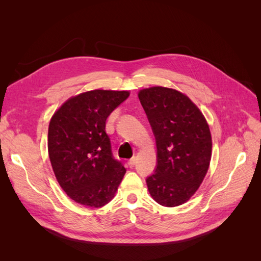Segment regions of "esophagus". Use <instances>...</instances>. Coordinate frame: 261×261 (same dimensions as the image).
I'll use <instances>...</instances> for the list:
<instances>
[{"instance_id":"1","label":"esophagus","mask_w":261,"mask_h":261,"mask_svg":"<svg viewBox=\"0 0 261 261\" xmlns=\"http://www.w3.org/2000/svg\"><path fill=\"white\" fill-rule=\"evenodd\" d=\"M135 164H136V158L134 156V158H132V159L128 160V165H129V168H134L135 167Z\"/></svg>"}]
</instances>
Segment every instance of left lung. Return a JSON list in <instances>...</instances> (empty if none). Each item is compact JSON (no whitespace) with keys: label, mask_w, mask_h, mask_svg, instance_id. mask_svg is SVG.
<instances>
[{"label":"left lung","mask_w":261,"mask_h":261,"mask_svg":"<svg viewBox=\"0 0 261 261\" xmlns=\"http://www.w3.org/2000/svg\"><path fill=\"white\" fill-rule=\"evenodd\" d=\"M138 98L156 145L154 172L146 178L152 198L164 207L186 202L206 176L211 159V134L206 118L181 92L152 87Z\"/></svg>","instance_id":"1"}]
</instances>
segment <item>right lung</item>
Masks as SVG:
<instances>
[{
  "label": "right lung",
  "instance_id": "add662e5",
  "mask_svg": "<svg viewBox=\"0 0 261 261\" xmlns=\"http://www.w3.org/2000/svg\"><path fill=\"white\" fill-rule=\"evenodd\" d=\"M128 91L92 90L70 98L51 118L49 156L59 184L69 198L88 207L111 200L126 170L112 154L108 116Z\"/></svg>",
  "mask_w": 261,
  "mask_h": 261
}]
</instances>
